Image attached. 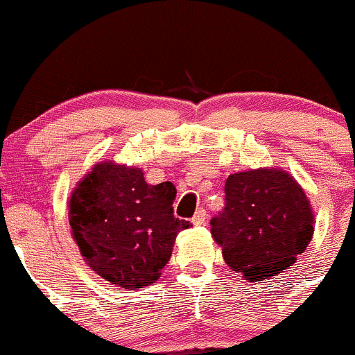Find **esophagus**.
<instances>
[{"mask_svg":"<svg viewBox=\"0 0 355 355\" xmlns=\"http://www.w3.org/2000/svg\"><path fill=\"white\" fill-rule=\"evenodd\" d=\"M206 218H207L206 211H204V209H198V211H196L194 216H192V223H194L196 227H200V225L206 223Z\"/></svg>","mask_w":355,"mask_h":355,"instance_id":"esophagus-1","label":"esophagus"}]
</instances>
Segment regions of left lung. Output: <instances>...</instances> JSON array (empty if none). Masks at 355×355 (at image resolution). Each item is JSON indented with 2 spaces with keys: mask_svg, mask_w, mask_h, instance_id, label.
<instances>
[{
  "mask_svg": "<svg viewBox=\"0 0 355 355\" xmlns=\"http://www.w3.org/2000/svg\"><path fill=\"white\" fill-rule=\"evenodd\" d=\"M225 209L211 218V235L225 263L247 282L288 270L314 234V211L299 182L282 168L232 173Z\"/></svg>",
  "mask_w": 355,
  "mask_h": 355,
  "instance_id": "1",
  "label": "left lung"
}]
</instances>
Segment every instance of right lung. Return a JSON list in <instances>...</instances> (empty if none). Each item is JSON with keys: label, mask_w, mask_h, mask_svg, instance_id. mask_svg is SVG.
I'll use <instances>...</instances> for the list:
<instances>
[{"label": "right lung", "mask_w": 355, "mask_h": 355, "mask_svg": "<svg viewBox=\"0 0 355 355\" xmlns=\"http://www.w3.org/2000/svg\"><path fill=\"white\" fill-rule=\"evenodd\" d=\"M175 198L171 182L149 185L141 168L96 163L68 199L71 235L85 264L114 287L155 284L177 235L192 227L173 216Z\"/></svg>", "instance_id": "1"}]
</instances>
